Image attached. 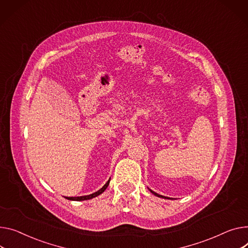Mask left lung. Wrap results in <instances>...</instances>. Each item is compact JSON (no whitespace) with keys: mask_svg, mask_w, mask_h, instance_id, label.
Segmentation results:
<instances>
[{"mask_svg":"<svg viewBox=\"0 0 248 248\" xmlns=\"http://www.w3.org/2000/svg\"><path fill=\"white\" fill-rule=\"evenodd\" d=\"M150 189V188H148ZM150 191L153 193V194H155V196H158V197H161V199H166V200H170V197H167V196H163V195H160V194H158V193H156V192H155V191H153L152 189H150Z\"/></svg>","mask_w":248,"mask_h":248,"instance_id":"left-lung-1","label":"left lung"}]
</instances>
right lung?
Listing matches in <instances>:
<instances>
[{"label":"right lung","mask_w":248,"mask_h":248,"mask_svg":"<svg viewBox=\"0 0 248 248\" xmlns=\"http://www.w3.org/2000/svg\"><path fill=\"white\" fill-rule=\"evenodd\" d=\"M110 180V179H109ZM109 180H108V183L101 188V189H98L97 191H95V192H93V193H92V194H89V195H84V196H75V197H65V199L67 200H70V201H75V202H81V201H88V200H92V199H93V197H95V196H97V195H100V194H102L106 189H107V187H108V186L109 185Z\"/></svg>","instance_id":"1"}]
</instances>
